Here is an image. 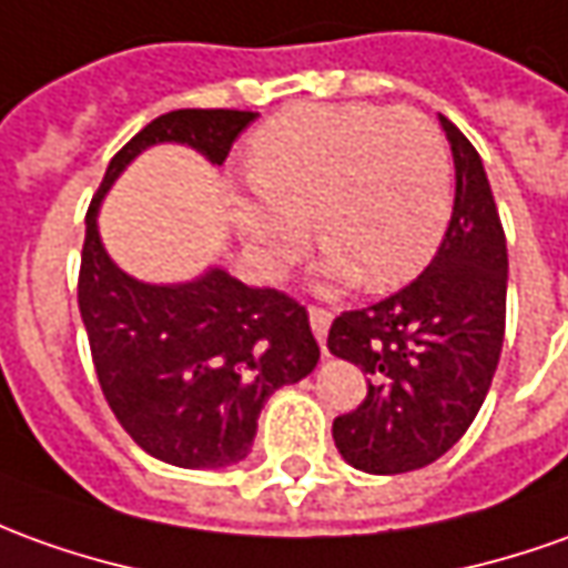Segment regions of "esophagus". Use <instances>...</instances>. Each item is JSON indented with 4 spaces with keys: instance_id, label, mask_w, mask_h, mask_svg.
<instances>
[{
    "instance_id": "esophagus-1",
    "label": "esophagus",
    "mask_w": 568,
    "mask_h": 568,
    "mask_svg": "<svg viewBox=\"0 0 568 568\" xmlns=\"http://www.w3.org/2000/svg\"><path fill=\"white\" fill-rule=\"evenodd\" d=\"M331 312L322 306H312L308 308V322H312V334L318 336V343H322V349H324V339H327V327H331Z\"/></svg>"
}]
</instances>
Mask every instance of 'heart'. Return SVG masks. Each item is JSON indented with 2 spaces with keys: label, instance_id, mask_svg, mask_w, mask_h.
Wrapping results in <instances>:
<instances>
[{
  "label": "heart",
  "instance_id": "b5f03b06",
  "mask_svg": "<svg viewBox=\"0 0 568 568\" xmlns=\"http://www.w3.org/2000/svg\"><path fill=\"white\" fill-rule=\"evenodd\" d=\"M246 172L232 222L272 272L300 256L308 216L327 244L324 277L393 287L433 260L452 219L448 144L410 108H291L250 135Z\"/></svg>",
  "mask_w": 568,
  "mask_h": 568
}]
</instances>
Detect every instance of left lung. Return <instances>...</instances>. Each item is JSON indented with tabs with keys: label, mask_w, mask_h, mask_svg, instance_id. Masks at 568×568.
Returning <instances> with one entry per match:
<instances>
[{
	"label": "left lung",
	"mask_w": 568,
	"mask_h": 568,
	"mask_svg": "<svg viewBox=\"0 0 568 568\" xmlns=\"http://www.w3.org/2000/svg\"><path fill=\"white\" fill-rule=\"evenodd\" d=\"M455 158V210L433 262L381 303L343 312L327 349L367 374V396L334 420L355 470L393 476L439 460L486 402L507 318V241L486 166L439 116Z\"/></svg>",
	"instance_id": "left-lung-1"
}]
</instances>
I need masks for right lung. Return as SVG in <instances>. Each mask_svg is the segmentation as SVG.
I'll use <instances>...</instances> for the list:
<instances>
[{
  "instance_id": "obj_1",
  "label": "right lung",
  "mask_w": 568,
  "mask_h": 568,
  "mask_svg": "<svg viewBox=\"0 0 568 568\" xmlns=\"http://www.w3.org/2000/svg\"><path fill=\"white\" fill-rule=\"evenodd\" d=\"M260 113L170 111L129 139L85 213L80 315L98 383L120 426L151 457L219 470L250 455L262 405L318 365L306 308L272 287H246L225 268L187 284H144L108 256L98 206L144 148L187 144L222 166Z\"/></svg>"
}]
</instances>
